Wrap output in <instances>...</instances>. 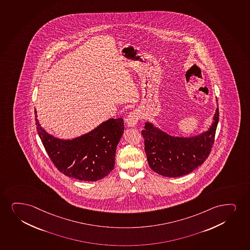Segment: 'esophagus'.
Segmentation results:
<instances>
[{
    "mask_svg": "<svg viewBox=\"0 0 250 250\" xmlns=\"http://www.w3.org/2000/svg\"><path fill=\"white\" fill-rule=\"evenodd\" d=\"M139 121V114L138 112L136 110H133V111L129 113V115L127 116L126 125L127 126L129 127H135L136 126Z\"/></svg>",
    "mask_w": 250,
    "mask_h": 250,
    "instance_id": "1",
    "label": "esophagus"
}]
</instances>
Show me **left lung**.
I'll use <instances>...</instances> for the list:
<instances>
[{"label":"left lung","instance_id":"8db88e82","mask_svg":"<svg viewBox=\"0 0 250 250\" xmlns=\"http://www.w3.org/2000/svg\"><path fill=\"white\" fill-rule=\"evenodd\" d=\"M218 121L217 108L209 130L190 138L169 136L152 124L146 123L142 134L150 167L158 174L169 178L191 173L209 157Z\"/></svg>","mask_w":250,"mask_h":250}]
</instances>
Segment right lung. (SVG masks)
I'll use <instances>...</instances> for the list:
<instances>
[{
    "instance_id": "add662e5",
    "label": "right lung",
    "mask_w": 250,
    "mask_h": 250,
    "mask_svg": "<svg viewBox=\"0 0 250 250\" xmlns=\"http://www.w3.org/2000/svg\"><path fill=\"white\" fill-rule=\"evenodd\" d=\"M35 113L38 134L50 160L61 173L85 181H97L114 169L118 143L124 132L123 119H110L86 135L60 140L42 129Z\"/></svg>"
}]
</instances>
